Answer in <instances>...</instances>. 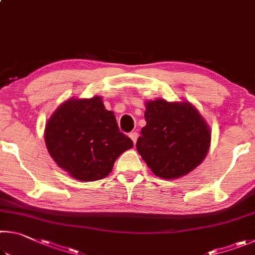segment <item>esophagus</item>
I'll return each instance as SVG.
<instances>
[{
  "label": "esophagus",
  "instance_id": "34e87169",
  "mask_svg": "<svg viewBox=\"0 0 255 255\" xmlns=\"http://www.w3.org/2000/svg\"><path fill=\"white\" fill-rule=\"evenodd\" d=\"M129 137L131 138V140L133 141V144H136V141H137V138H138V133H137L136 131H132V132L129 133Z\"/></svg>",
  "mask_w": 255,
  "mask_h": 255
}]
</instances>
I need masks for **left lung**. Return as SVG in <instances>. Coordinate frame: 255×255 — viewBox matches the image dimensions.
<instances>
[{"label": "left lung", "instance_id": "8db88e82", "mask_svg": "<svg viewBox=\"0 0 255 255\" xmlns=\"http://www.w3.org/2000/svg\"><path fill=\"white\" fill-rule=\"evenodd\" d=\"M146 126L136 148L155 175L178 179L204 161L210 145L205 119L189 102L162 99L146 103Z\"/></svg>", "mask_w": 255, "mask_h": 255}]
</instances>
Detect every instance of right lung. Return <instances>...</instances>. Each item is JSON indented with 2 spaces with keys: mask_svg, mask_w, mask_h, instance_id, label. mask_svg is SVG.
<instances>
[{
  "mask_svg": "<svg viewBox=\"0 0 255 255\" xmlns=\"http://www.w3.org/2000/svg\"><path fill=\"white\" fill-rule=\"evenodd\" d=\"M45 141L58 166L86 182L106 178L119 155L133 146L101 97L60 105L46 125Z\"/></svg>",
  "mask_w": 255,
  "mask_h": 255,
  "instance_id": "right-lung-1",
  "label": "right lung"
}]
</instances>
